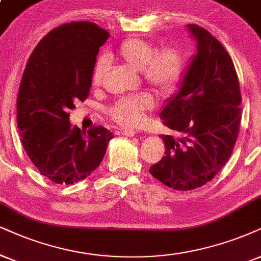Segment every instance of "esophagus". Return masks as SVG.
Returning <instances> with one entry per match:
<instances>
[{"instance_id": "1", "label": "esophagus", "mask_w": 261, "mask_h": 261, "mask_svg": "<svg viewBox=\"0 0 261 261\" xmlns=\"http://www.w3.org/2000/svg\"><path fill=\"white\" fill-rule=\"evenodd\" d=\"M122 134L125 137H134L137 134V132L134 129H128V128H124V129L122 130Z\"/></svg>"}]
</instances>
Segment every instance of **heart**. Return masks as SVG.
<instances>
[{
	"mask_svg": "<svg viewBox=\"0 0 261 261\" xmlns=\"http://www.w3.org/2000/svg\"><path fill=\"white\" fill-rule=\"evenodd\" d=\"M116 56L134 69L140 70L146 83L152 86L161 94L173 92L184 72V58L178 48L163 47L157 49L150 41L143 37H129L116 49ZM110 66L108 57L96 60L92 73V82L100 86ZM155 105L150 93L127 95L116 101L110 109V115L116 122L125 127L139 125L145 114Z\"/></svg>",
	"mask_w": 261,
	"mask_h": 261,
	"instance_id": "heart-1",
	"label": "heart"
}]
</instances>
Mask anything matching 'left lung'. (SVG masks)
<instances>
[{"label":"left lung","instance_id":"1","mask_svg":"<svg viewBox=\"0 0 261 261\" xmlns=\"http://www.w3.org/2000/svg\"><path fill=\"white\" fill-rule=\"evenodd\" d=\"M197 52L166 100L160 117L175 136H162L166 152L149 169L179 191L211 181L230 159L241 124V91L232 59L205 29L189 24Z\"/></svg>","mask_w":261,"mask_h":261}]
</instances>
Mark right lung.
Returning <instances> with one entry per match:
<instances>
[{
    "mask_svg": "<svg viewBox=\"0 0 261 261\" xmlns=\"http://www.w3.org/2000/svg\"><path fill=\"white\" fill-rule=\"evenodd\" d=\"M109 36L94 22L64 24L42 38L22 73L17 100L22 146L38 172L57 184L91 175L114 138L101 125L81 130L69 114L88 98L96 56Z\"/></svg>",
    "mask_w": 261,
    "mask_h": 261,
    "instance_id": "1",
    "label": "right lung"
}]
</instances>
